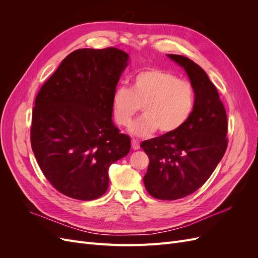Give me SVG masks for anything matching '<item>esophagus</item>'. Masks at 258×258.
Masks as SVG:
<instances>
[{"mask_svg": "<svg viewBox=\"0 0 258 258\" xmlns=\"http://www.w3.org/2000/svg\"><path fill=\"white\" fill-rule=\"evenodd\" d=\"M131 146H132V150H135V151H137V150H139V148H140V144H139V142L137 141V140H132V141H131Z\"/></svg>", "mask_w": 258, "mask_h": 258, "instance_id": "34e87169", "label": "esophagus"}]
</instances>
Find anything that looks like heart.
<instances>
[{"label": "heart", "mask_w": 258, "mask_h": 258, "mask_svg": "<svg viewBox=\"0 0 258 258\" xmlns=\"http://www.w3.org/2000/svg\"><path fill=\"white\" fill-rule=\"evenodd\" d=\"M142 106L144 115L131 124L136 137H147L159 129L172 134L189 119L195 106V90L185 80L159 69H146L132 77L131 88L118 86L112 96V112L120 127L130 124Z\"/></svg>", "instance_id": "obj_1"}]
</instances>
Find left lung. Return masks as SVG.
<instances>
[{"label":"left lung","mask_w":258,"mask_h":258,"mask_svg":"<svg viewBox=\"0 0 258 258\" xmlns=\"http://www.w3.org/2000/svg\"><path fill=\"white\" fill-rule=\"evenodd\" d=\"M182 67L195 90V106L183 127L142 142L150 158L143 177L151 196L176 200L196 191L213 173L227 148V115L215 86L198 64L167 54Z\"/></svg>","instance_id":"obj_1"}]
</instances>
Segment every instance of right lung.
Wrapping results in <instances>:
<instances>
[{
  "instance_id": "1",
  "label": "right lung",
  "mask_w": 258,
  "mask_h": 258,
  "mask_svg": "<svg viewBox=\"0 0 258 258\" xmlns=\"http://www.w3.org/2000/svg\"><path fill=\"white\" fill-rule=\"evenodd\" d=\"M129 60L113 47L77 49L37 93L31 145L46 178L70 198L102 196L108 168L130 152V138L112 119L113 92Z\"/></svg>"
}]
</instances>
